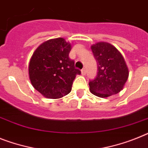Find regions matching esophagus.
Listing matches in <instances>:
<instances>
[{"label":"esophagus","instance_id":"1","mask_svg":"<svg viewBox=\"0 0 148 148\" xmlns=\"http://www.w3.org/2000/svg\"><path fill=\"white\" fill-rule=\"evenodd\" d=\"M81 74H82V75H85V74H86V69H85V68H84V69H82V70H81Z\"/></svg>","mask_w":148,"mask_h":148}]
</instances>
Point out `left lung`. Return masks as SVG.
<instances>
[{
	"label": "left lung",
	"mask_w": 148,
	"mask_h": 148,
	"mask_svg": "<svg viewBox=\"0 0 148 148\" xmlns=\"http://www.w3.org/2000/svg\"><path fill=\"white\" fill-rule=\"evenodd\" d=\"M98 64L96 77L89 83L91 93L107 98L120 92L129 77V69L123 56L116 47L107 42L91 47Z\"/></svg>",
	"instance_id": "left-lung-1"
}]
</instances>
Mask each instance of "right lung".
I'll return each mask as SVG.
<instances>
[{
    "label": "right lung",
    "mask_w": 148,
    "mask_h": 148,
    "mask_svg": "<svg viewBox=\"0 0 148 148\" xmlns=\"http://www.w3.org/2000/svg\"><path fill=\"white\" fill-rule=\"evenodd\" d=\"M71 44L62 38L43 42L30 59L28 74L32 86L47 99H59L71 91L73 81L80 71L68 55Z\"/></svg>",
    "instance_id": "add662e5"
}]
</instances>
